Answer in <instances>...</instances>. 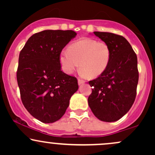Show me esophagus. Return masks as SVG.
<instances>
[{"mask_svg":"<svg viewBox=\"0 0 155 155\" xmlns=\"http://www.w3.org/2000/svg\"><path fill=\"white\" fill-rule=\"evenodd\" d=\"M84 83V80H82V79H78V84H79V85H81V84H83Z\"/></svg>","mask_w":155,"mask_h":155,"instance_id":"34e87169","label":"esophagus"}]
</instances>
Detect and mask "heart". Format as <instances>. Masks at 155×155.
Segmentation results:
<instances>
[{
	"mask_svg": "<svg viewBox=\"0 0 155 155\" xmlns=\"http://www.w3.org/2000/svg\"><path fill=\"white\" fill-rule=\"evenodd\" d=\"M111 58L109 45L94 38H82L69 46L60 54V63L65 74H71L79 65L82 77L96 78L106 70Z\"/></svg>",
	"mask_w": 155,
	"mask_h": 155,
	"instance_id": "obj_1",
	"label": "heart"
}]
</instances>
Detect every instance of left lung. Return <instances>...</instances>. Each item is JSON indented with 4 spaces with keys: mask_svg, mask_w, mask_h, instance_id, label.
<instances>
[{
    "mask_svg": "<svg viewBox=\"0 0 155 155\" xmlns=\"http://www.w3.org/2000/svg\"><path fill=\"white\" fill-rule=\"evenodd\" d=\"M109 45L111 58L106 70L89 81L92 93L88 104L98 120L115 122L128 112L134 103L138 81L137 56L122 35L107 32H94Z\"/></svg>",
    "mask_w": 155,
    "mask_h": 155,
    "instance_id": "1",
    "label": "left lung"
}]
</instances>
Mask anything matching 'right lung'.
Returning a JSON list of instances; mask_svg holds the SVG:
<instances>
[{
	"label": "right lung",
	"mask_w": 155,
	"mask_h": 155,
	"mask_svg": "<svg viewBox=\"0 0 155 155\" xmlns=\"http://www.w3.org/2000/svg\"><path fill=\"white\" fill-rule=\"evenodd\" d=\"M76 33L46 30L30 37L19 56L17 79L24 106L34 118L52 123L79 89L76 78L61 71L60 54Z\"/></svg>",
	"instance_id": "obj_1"
}]
</instances>
